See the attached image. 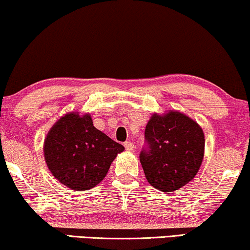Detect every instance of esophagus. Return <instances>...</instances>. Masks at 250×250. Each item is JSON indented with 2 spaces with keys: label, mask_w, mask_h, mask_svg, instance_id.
<instances>
[{
  "label": "esophagus",
  "mask_w": 250,
  "mask_h": 250,
  "mask_svg": "<svg viewBox=\"0 0 250 250\" xmlns=\"http://www.w3.org/2000/svg\"><path fill=\"white\" fill-rule=\"evenodd\" d=\"M124 146H125V149L127 150V151H133V149H134V145H133L131 141H126L124 143Z\"/></svg>",
  "instance_id": "1"
}]
</instances>
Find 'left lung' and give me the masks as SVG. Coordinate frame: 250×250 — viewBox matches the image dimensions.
I'll use <instances>...</instances> for the list:
<instances>
[{
  "label": "left lung",
  "instance_id": "1",
  "mask_svg": "<svg viewBox=\"0 0 250 250\" xmlns=\"http://www.w3.org/2000/svg\"><path fill=\"white\" fill-rule=\"evenodd\" d=\"M145 136L146 148L140 162L153 188L172 192L196 176L204 159L205 135L193 119L176 110L153 114Z\"/></svg>",
  "mask_w": 250,
  "mask_h": 250
}]
</instances>
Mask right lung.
Listing matches in <instances>:
<instances>
[{
	"label": "right lung",
	"mask_w": 250,
	"mask_h": 250,
	"mask_svg": "<svg viewBox=\"0 0 250 250\" xmlns=\"http://www.w3.org/2000/svg\"><path fill=\"white\" fill-rule=\"evenodd\" d=\"M43 151L50 172L60 183L84 191L104 179L124 146L95 128L90 114L69 112L51 127Z\"/></svg>",
	"instance_id": "add662e5"
}]
</instances>
